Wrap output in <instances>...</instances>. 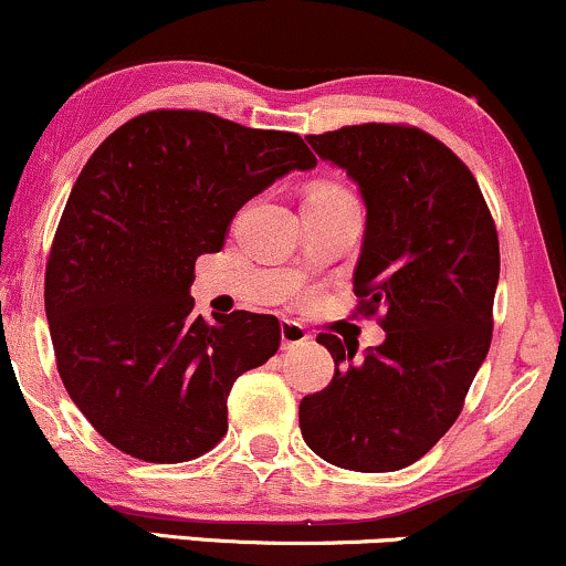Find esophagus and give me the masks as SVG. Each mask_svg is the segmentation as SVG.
Segmentation results:
<instances>
[{
	"instance_id": "obj_1",
	"label": "esophagus",
	"mask_w": 566,
	"mask_h": 566,
	"mask_svg": "<svg viewBox=\"0 0 566 566\" xmlns=\"http://www.w3.org/2000/svg\"><path fill=\"white\" fill-rule=\"evenodd\" d=\"M281 342H283V349H291V347H298V344H307L310 334L304 331V325H298L294 321H283L281 323Z\"/></svg>"
}]
</instances>
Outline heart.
<instances>
[{
	"instance_id": "b5f03b06",
	"label": "heart",
	"mask_w": 566,
	"mask_h": 566,
	"mask_svg": "<svg viewBox=\"0 0 566 566\" xmlns=\"http://www.w3.org/2000/svg\"><path fill=\"white\" fill-rule=\"evenodd\" d=\"M331 190H342V188H336V185H321V188H315L312 192H331Z\"/></svg>"
}]
</instances>
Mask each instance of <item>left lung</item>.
Listing matches in <instances>:
<instances>
[{
    "instance_id": "obj_1",
    "label": "left lung",
    "mask_w": 566,
    "mask_h": 566,
    "mask_svg": "<svg viewBox=\"0 0 566 566\" xmlns=\"http://www.w3.org/2000/svg\"><path fill=\"white\" fill-rule=\"evenodd\" d=\"M307 143L355 179L368 209L355 294L381 312V347L321 334L336 370L298 405L304 442L352 471H397L461 416L493 338L497 230L469 166L418 126L357 124Z\"/></svg>"
}]
</instances>
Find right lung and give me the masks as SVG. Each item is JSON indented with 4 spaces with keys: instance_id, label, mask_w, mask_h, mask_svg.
I'll list each match as a JSON object with an SVG mask.
<instances>
[{
    "instance_id": "obj_1",
    "label": "right lung",
    "mask_w": 566,
    "mask_h": 566,
    "mask_svg": "<svg viewBox=\"0 0 566 566\" xmlns=\"http://www.w3.org/2000/svg\"><path fill=\"white\" fill-rule=\"evenodd\" d=\"M294 132L203 111H148L92 153L44 272L57 374L86 421L148 463L203 455L228 431L235 378L281 347L272 315H196V259L214 254L245 201L312 169Z\"/></svg>"
}]
</instances>
